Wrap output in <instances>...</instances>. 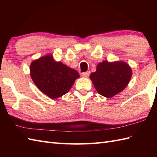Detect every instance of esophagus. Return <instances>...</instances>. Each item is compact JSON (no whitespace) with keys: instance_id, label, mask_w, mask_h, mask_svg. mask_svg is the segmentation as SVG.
<instances>
[{"instance_id":"esophagus-1","label":"esophagus","mask_w":157,"mask_h":157,"mask_svg":"<svg viewBox=\"0 0 157 157\" xmlns=\"http://www.w3.org/2000/svg\"><path fill=\"white\" fill-rule=\"evenodd\" d=\"M90 71H87V72H84L82 73V76L84 77V78H88V76L90 75Z\"/></svg>"}]
</instances>
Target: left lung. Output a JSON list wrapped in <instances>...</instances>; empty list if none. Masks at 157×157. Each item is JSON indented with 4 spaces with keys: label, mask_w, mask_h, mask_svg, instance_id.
Wrapping results in <instances>:
<instances>
[{
    "label": "left lung",
    "mask_w": 157,
    "mask_h": 157,
    "mask_svg": "<svg viewBox=\"0 0 157 157\" xmlns=\"http://www.w3.org/2000/svg\"><path fill=\"white\" fill-rule=\"evenodd\" d=\"M132 75V69L126 63L104 61L98 63L90 78L100 94L111 98L126 88Z\"/></svg>",
    "instance_id": "1"
}]
</instances>
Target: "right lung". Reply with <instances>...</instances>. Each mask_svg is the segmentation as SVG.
<instances>
[{"label": "right lung", "instance_id": "1", "mask_svg": "<svg viewBox=\"0 0 157 157\" xmlns=\"http://www.w3.org/2000/svg\"><path fill=\"white\" fill-rule=\"evenodd\" d=\"M30 76L36 86L49 98L55 99L67 94L79 75L76 70L61 62H56L51 55L43 56L30 65Z\"/></svg>", "mask_w": 157, "mask_h": 157}]
</instances>
